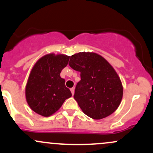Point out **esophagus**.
Returning <instances> with one entry per match:
<instances>
[{
    "label": "esophagus",
    "instance_id": "esophagus-1",
    "mask_svg": "<svg viewBox=\"0 0 153 153\" xmlns=\"http://www.w3.org/2000/svg\"><path fill=\"white\" fill-rule=\"evenodd\" d=\"M71 91L72 94L74 95V93H75V88H71Z\"/></svg>",
    "mask_w": 153,
    "mask_h": 153
}]
</instances>
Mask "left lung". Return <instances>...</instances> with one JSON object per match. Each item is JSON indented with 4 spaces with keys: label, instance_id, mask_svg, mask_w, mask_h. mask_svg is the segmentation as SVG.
<instances>
[{
    "label": "left lung",
    "instance_id": "1",
    "mask_svg": "<svg viewBox=\"0 0 153 153\" xmlns=\"http://www.w3.org/2000/svg\"><path fill=\"white\" fill-rule=\"evenodd\" d=\"M69 65L80 73L74 99L85 114L101 119L117 109L123 96L120 78L100 54L82 52L71 56Z\"/></svg>",
    "mask_w": 153,
    "mask_h": 153
}]
</instances>
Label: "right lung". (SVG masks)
<instances>
[{
  "label": "right lung",
  "mask_w": 153,
  "mask_h": 153,
  "mask_svg": "<svg viewBox=\"0 0 153 153\" xmlns=\"http://www.w3.org/2000/svg\"><path fill=\"white\" fill-rule=\"evenodd\" d=\"M70 56L47 54L36 61L26 85L25 96L31 109L48 117L57 111L66 99L72 96L65 85L60 73L68 65Z\"/></svg>",
  "instance_id": "right-lung-1"
}]
</instances>
